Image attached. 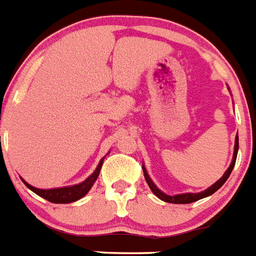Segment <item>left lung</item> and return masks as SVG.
I'll return each mask as SVG.
<instances>
[{
	"label": "left lung",
	"mask_w": 256,
	"mask_h": 256,
	"mask_svg": "<svg viewBox=\"0 0 256 256\" xmlns=\"http://www.w3.org/2000/svg\"><path fill=\"white\" fill-rule=\"evenodd\" d=\"M237 152H238V135L236 136V144H234V153H233V160L232 162H230V168H226V171L224 172L223 176L219 179V180L216 182V183H214L212 186H210V188H208L206 190H204V192H200V193H184V194H176V196H168L165 194V193H162L161 190L157 188V186L153 184V182L150 180V178L148 176V174H146V168L143 166V171H144V178H146V183H148V186H150V190H152L153 193H154L157 197H158L160 200H162V201L165 202H170V204H190V202H194V201H198V200L204 198V197H208V196L212 194V193L216 192L219 188H220L222 186H223L224 183L226 182V179L230 178V172H232L233 168H234V164H236V158H237Z\"/></svg>",
	"instance_id": "left-lung-1"
}]
</instances>
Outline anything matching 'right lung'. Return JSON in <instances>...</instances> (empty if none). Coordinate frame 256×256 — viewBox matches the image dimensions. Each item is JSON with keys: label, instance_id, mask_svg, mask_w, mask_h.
<instances>
[{"label": "right lung", "instance_id": "1", "mask_svg": "<svg viewBox=\"0 0 256 256\" xmlns=\"http://www.w3.org/2000/svg\"><path fill=\"white\" fill-rule=\"evenodd\" d=\"M102 165H103V160L99 162V165H98L96 170L92 172V175H90L85 182H82V183L73 186L56 188V190H38V188H34V186H30L26 182L23 180V183L26 184L32 192H34L36 194H38L42 198L48 200V201L54 202V204H70V202H74L77 201V200L82 198V197L90 190L92 184L96 180V178L99 176Z\"/></svg>", "mask_w": 256, "mask_h": 256}]
</instances>
